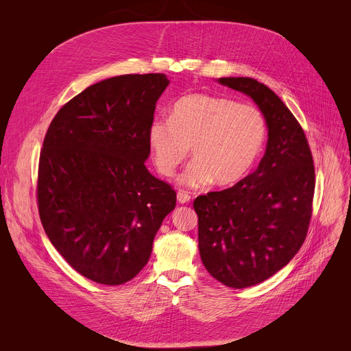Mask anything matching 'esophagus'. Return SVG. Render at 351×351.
<instances>
[{"label": "esophagus", "mask_w": 351, "mask_h": 351, "mask_svg": "<svg viewBox=\"0 0 351 351\" xmlns=\"http://www.w3.org/2000/svg\"><path fill=\"white\" fill-rule=\"evenodd\" d=\"M178 202L180 204H186L190 202V195L187 192H183V190H180V192H178Z\"/></svg>", "instance_id": "obj_1"}]
</instances>
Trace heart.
Here are the masks:
<instances>
[{
  "label": "heart",
  "instance_id": "1",
  "mask_svg": "<svg viewBox=\"0 0 351 351\" xmlns=\"http://www.w3.org/2000/svg\"><path fill=\"white\" fill-rule=\"evenodd\" d=\"M147 138L161 175L173 176L192 148L193 161L179 182L192 189L214 180L227 186L245 178L256 161L266 140V123L252 105L192 93L175 102L169 120H154Z\"/></svg>",
  "mask_w": 351,
  "mask_h": 351
}]
</instances>
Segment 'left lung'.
Here are the masks:
<instances>
[{
	"instance_id": "left-lung-1",
	"label": "left lung",
	"mask_w": 351,
	"mask_h": 351,
	"mask_svg": "<svg viewBox=\"0 0 351 351\" xmlns=\"http://www.w3.org/2000/svg\"><path fill=\"white\" fill-rule=\"evenodd\" d=\"M217 82L249 97L267 127L266 151L254 172L193 203L204 267L224 285L245 289L289 265L304 243L315 169L300 123L270 88L247 77Z\"/></svg>"
}]
</instances>
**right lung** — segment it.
Returning a JSON list of instances; mask_svg holds the SVG:
<instances>
[{"instance_id": "right-lung-1", "label": "right lung", "mask_w": 351, "mask_h": 351, "mask_svg": "<svg viewBox=\"0 0 351 351\" xmlns=\"http://www.w3.org/2000/svg\"><path fill=\"white\" fill-rule=\"evenodd\" d=\"M165 74H127L88 86L62 106L43 141L38 203L43 228L67 263L106 285L134 278L176 206L149 173L148 127Z\"/></svg>"}]
</instances>
